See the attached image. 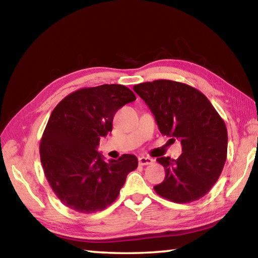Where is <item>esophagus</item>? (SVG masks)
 Instances as JSON below:
<instances>
[{"label": "esophagus", "mask_w": 258, "mask_h": 258, "mask_svg": "<svg viewBox=\"0 0 258 258\" xmlns=\"http://www.w3.org/2000/svg\"><path fill=\"white\" fill-rule=\"evenodd\" d=\"M152 160L149 157H139V164L145 166V165H150L152 164Z\"/></svg>", "instance_id": "1"}]
</instances>
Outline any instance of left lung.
<instances>
[{"mask_svg": "<svg viewBox=\"0 0 258 258\" xmlns=\"http://www.w3.org/2000/svg\"><path fill=\"white\" fill-rule=\"evenodd\" d=\"M147 103L161 134L181 141L176 160L159 157L165 180L154 186L160 197L185 204L203 198L220 177L226 160L228 131L224 120L195 87L158 80L134 85Z\"/></svg>", "mask_w": 258, "mask_h": 258, "instance_id": "8db88e82", "label": "left lung"}]
</instances>
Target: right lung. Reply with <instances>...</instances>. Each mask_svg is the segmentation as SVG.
<instances>
[{
  "label": "right lung",
  "mask_w": 258,
  "mask_h": 258,
  "mask_svg": "<svg viewBox=\"0 0 258 258\" xmlns=\"http://www.w3.org/2000/svg\"><path fill=\"white\" fill-rule=\"evenodd\" d=\"M134 93L120 84L84 87L67 95L52 111L40 143L41 163L50 186L64 206L91 214L118 197L138 158L125 154L103 160L97 148L112 130L116 111L133 102Z\"/></svg>",
  "instance_id": "right-lung-1"
}]
</instances>
